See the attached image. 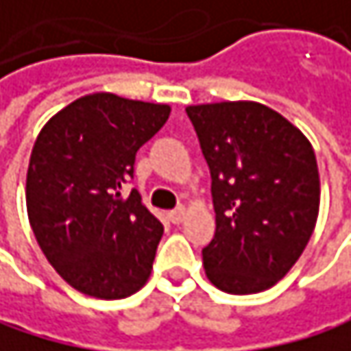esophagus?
Returning a JSON list of instances; mask_svg holds the SVG:
<instances>
[{
	"label": "esophagus",
	"instance_id": "34e87169",
	"mask_svg": "<svg viewBox=\"0 0 351 351\" xmlns=\"http://www.w3.org/2000/svg\"><path fill=\"white\" fill-rule=\"evenodd\" d=\"M168 218H170V222L172 224H181L185 218H187V210L185 208H179V210H172L170 214H168Z\"/></svg>",
	"mask_w": 351,
	"mask_h": 351
}]
</instances>
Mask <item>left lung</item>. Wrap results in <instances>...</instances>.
I'll return each instance as SVG.
<instances>
[{"instance_id":"obj_1","label":"left lung","mask_w":351,"mask_h":351,"mask_svg":"<svg viewBox=\"0 0 351 351\" xmlns=\"http://www.w3.org/2000/svg\"><path fill=\"white\" fill-rule=\"evenodd\" d=\"M212 172L216 234L204 249L208 280L228 294L276 286L306 249L321 204L308 137L253 100L187 106Z\"/></svg>"}]
</instances>
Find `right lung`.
I'll use <instances>...</instances> for the list:
<instances>
[{
  "label": "right lung",
  "instance_id": "obj_1",
  "mask_svg": "<svg viewBox=\"0 0 351 351\" xmlns=\"http://www.w3.org/2000/svg\"><path fill=\"white\" fill-rule=\"evenodd\" d=\"M168 114V104L96 92L63 106L36 135L28 222L53 269L86 296L127 298L149 280L164 228L123 185Z\"/></svg>",
  "mask_w": 351,
  "mask_h": 351
}]
</instances>
